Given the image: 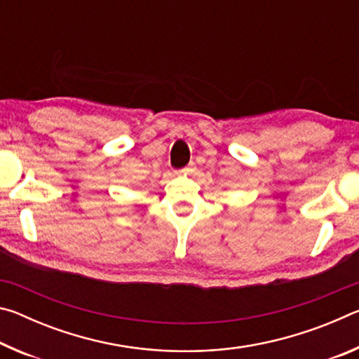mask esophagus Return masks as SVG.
Returning a JSON list of instances; mask_svg holds the SVG:
<instances>
[{"label": "esophagus", "mask_w": 359, "mask_h": 359, "mask_svg": "<svg viewBox=\"0 0 359 359\" xmlns=\"http://www.w3.org/2000/svg\"><path fill=\"white\" fill-rule=\"evenodd\" d=\"M191 168H193V165H190L188 168H184V169H180V174H187V172H190L191 171Z\"/></svg>", "instance_id": "34e87169"}]
</instances>
